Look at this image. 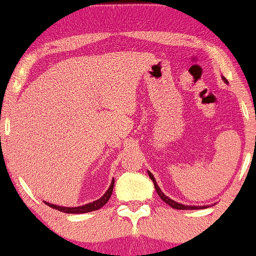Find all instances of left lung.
<instances>
[{"mask_svg": "<svg viewBox=\"0 0 256 256\" xmlns=\"http://www.w3.org/2000/svg\"><path fill=\"white\" fill-rule=\"evenodd\" d=\"M222 80H224L226 84H228V82L226 80V79H225L224 77H222ZM148 174H149V177H150V179L152 180V183H154L155 190H156L158 195L160 196V198L162 200V201L165 202V204H167L168 206H171L172 208H174V210H201V208H207V207H210V206H192V204L189 206V204H179V202H177V201H174V200L170 198L168 196L165 195V194L161 192V189H160V188H158L156 180H155L154 176H152V173L149 172V171H148Z\"/></svg>", "mask_w": 256, "mask_h": 256, "instance_id": "obj_1", "label": "left lung"}]
</instances>
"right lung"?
<instances>
[{"instance_id": "add662e5", "label": "right lung", "mask_w": 256, "mask_h": 256, "mask_svg": "<svg viewBox=\"0 0 256 256\" xmlns=\"http://www.w3.org/2000/svg\"><path fill=\"white\" fill-rule=\"evenodd\" d=\"M113 186H114V179H112L110 188H108L107 192H106L104 195L101 196V198L96 200V201L90 202V204H83V206H78V207H64V206L52 204H49V202H46V201H44V204H48L49 207L54 208V210H60V212H64V213L80 214V213L92 212V210H100V208L104 207V206L107 204L108 200H110V196H112V192H113Z\"/></svg>"}]
</instances>
